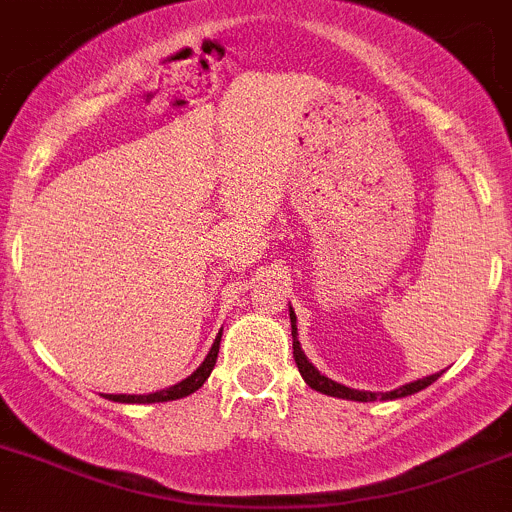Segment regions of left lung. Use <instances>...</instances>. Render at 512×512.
Wrapping results in <instances>:
<instances>
[{"instance_id":"8db88e82","label":"left lung","mask_w":512,"mask_h":512,"mask_svg":"<svg viewBox=\"0 0 512 512\" xmlns=\"http://www.w3.org/2000/svg\"><path fill=\"white\" fill-rule=\"evenodd\" d=\"M289 319H291V337H294V359H296V367H299L301 377H304V382L309 384L311 389H316V392H321V394H329V397L352 399V402H374V399H379V402H387V399H402V397H410V394H415V392H422V389L430 387L432 382H437V377L442 374V372H437V374H430V377L415 379V382L402 384V387L389 389V392H367V389H352V387H347V384H339V382H334V379L324 377V374H321L319 369L309 362V357H306L304 349H301L299 332H296V314L291 306H289Z\"/></svg>"}]
</instances>
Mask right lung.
Returning a JSON list of instances; mask_svg holds the SVG:
<instances>
[{"mask_svg":"<svg viewBox=\"0 0 512 512\" xmlns=\"http://www.w3.org/2000/svg\"><path fill=\"white\" fill-rule=\"evenodd\" d=\"M221 334L223 329L218 332L216 342H213L211 352L206 354V359L201 362V367L191 374V377L180 379L178 384H170V387L158 389V392H150V394H107V399H113V402H123V405H153V402H173V399H183L188 394H193L196 389L203 387L208 377H211L213 367H216V359H218V347H221Z\"/></svg>","mask_w":512,"mask_h":512,"instance_id":"right-lung-1","label":"right lung"}]
</instances>
